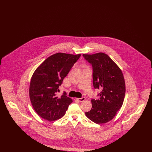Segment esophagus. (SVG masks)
Listing matches in <instances>:
<instances>
[{"label":"esophagus","mask_w":152,"mask_h":152,"mask_svg":"<svg viewBox=\"0 0 152 152\" xmlns=\"http://www.w3.org/2000/svg\"><path fill=\"white\" fill-rule=\"evenodd\" d=\"M76 100H77V101H79V102H83V101L86 100V97H81V98H77Z\"/></svg>","instance_id":"obj_1"}]
</instances>
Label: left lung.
Listing matches in <instances>:
<instances>
[{
    "label": "left lung",
    "instance_id": "obj_1",
    "mask_svg": "<svg viewBox=\"0 0 152 152\" xmlns=\"http://www.w3.org/2000/svg\"><path fill=\"white\" fill-rule=\"evenodd\" d=\"M83 57L93 68V84L100 90V99H92V107L86 115L96 124H104L112 120L121 108L125 94L123 72L107 54L100 52L83 54Z\"/></svg>",
    "mask_w": 152,
    "mask_h": 152
}]
</instances>
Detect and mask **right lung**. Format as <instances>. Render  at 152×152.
Segmentation results:
<instances>
[{
  "label": "right lung",
  "instance_id": "right-lung-1",
  "mask_svg": "<svg viewBox=\"0 0 152 152\" xmlns=\"http://www.w3.org/2000/svg\"><path fill=\"white\" fill-rule=\"evenodd\" d=\"M81 55L57 53L46 58L36 68L29 85V98L38 115L55 121L65 115L72 100L65 92L57 96L58 87Z\"/></svg>",
  "mask_w": 152,
  "mask_h": 152
}]
</instances>
